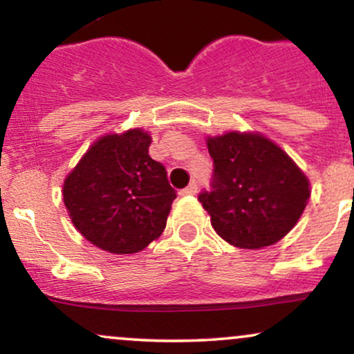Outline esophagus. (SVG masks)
<instances>
[{"mask_svg": "<svg viewBox=\"0 0 354 354\" xmlns=\"http://www.w3.org/2000/svg\"><path fill=\"white\" fill-rule=\"evenodd\" d=\"M196 191H198V185L193 181V183H189L186 188H183L180 191V194H181V196H189V194H196Z\"/></svg>", "mask_w": 354, "mask_h": 354, "instance_id": "34e87169", "label": "esophagus"}]
</instances>
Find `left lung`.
<instances>
[{"label":"left lung","instance_id":"8db88e82","mask_svg":"<svg viewBox=\"0 0 354 354\" xmlns=\"http://www.w3.org/2000/svg\"><path fill=\"white\" fill-rule=\"evenodd\" d=\"M208 151L211 189H203L198 200L219 236L258 250L290 233L310 198V181L293 160L254 133L208 138Z\"/></svg>","mask_w":354,"mask_h":354}]
</instances>
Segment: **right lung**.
<instances>
[{
  "instance_id": "1",
  "label": "right lung",
  "mask_w": 354,
  "mask_h": 354,
  "mask_svg": "<svg viewBox=\"0 0 354 354\" xmlns=\"http://www.w3.org/2000/svg\"><path fill=\"white\" fill-rule=\"evenodd\" d=\"M141 129L96 141L68 174L63 200L76 230L101 250L131 254L163 233L176 191Z\"/></svg>"
}]
</instances>
